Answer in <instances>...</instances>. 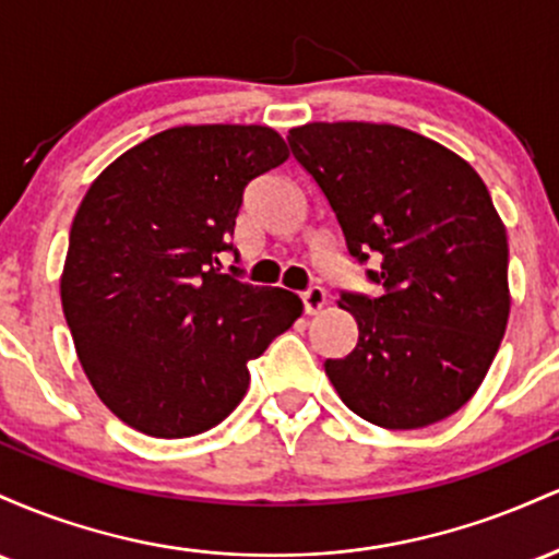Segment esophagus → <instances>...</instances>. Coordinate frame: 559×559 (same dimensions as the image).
Wrapping results in <instances>:
<instances>
[{"mask_svg": "<svg viewBox=\"0 0 559 559\" xmlns=\"http://www.w3.org/2000/svg\"><path fill=\"white\" fill-rule=\"evenodd\" d=\"M301 305H305L307 316H316V312H320L325 307V292L320 286L307 288V292L301 294Z\"/></svg>", "mask_w": 559, "mask_h": 559, "instance_id": "esophagus-1", "label": "esophagus"}]
</instances>
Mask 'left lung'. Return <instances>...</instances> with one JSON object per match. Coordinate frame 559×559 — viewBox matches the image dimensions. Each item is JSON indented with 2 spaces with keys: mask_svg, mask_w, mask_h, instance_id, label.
<instances>
[{
  "mask_svg": "<svg viewBox=\"0 0 559 559\" xmlns=\"http://www.w3.org/2000/svg\"><path fill=\"white\" fill-rule=\"evenodd\" d=\"M352 258L376 254V299L342 294L355 349L325 360L352 413L391 431L426 428L476 394L510 318L507 230L463 157L391 123H307L288 131Z\"/></svg>",
  "mask_w": 559,
  "mask_h": 559,
  "instance_id": "obj_1",
  "label": "left lung"
}]
</instances>
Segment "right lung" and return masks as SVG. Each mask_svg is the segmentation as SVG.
<instances>
[{"label":"right lung","mask_w":559,"mask_h":559,"mask_svg":"<svg viewBox=\"0 0 559 559\" xmlns=\"http://www.w3.org/2000/svg\"><path fill=\"white\" fill-rule=\"evenodd\" d=\"M288 159L267 126H176L88 186L70 228L62 312L96 396L126 426L186 439L226 420L247 362L301 316L286 288L221 273L252 178Z\"/></svg>","instance_id":"right-lung-1"}]
</instances>
